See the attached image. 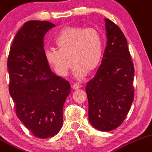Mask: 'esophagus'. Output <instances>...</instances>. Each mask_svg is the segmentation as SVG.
<instances>
[{
  "label": "esophagus",
  "mask_w": 152,
  "mask_h": 152,
  "mask_svg": "<svg viewBox=\"0 0 152 152\" xmlns=\"http://www.w3.org/2000/svg\"><path fill=\"white\" fill-rule=\"evenodd\" d=\"M80 88H81V85H80L79 83H75V84L72 85V88L74 90H77Z\"/></svg>",
  "instance_id": "esophagus-1"
}]
</instances>
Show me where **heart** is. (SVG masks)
Returning <instances> with one entry per match:
<instances>
[{"instance_id":"heart-1","label":"heart","mask_w":152,"mask_h":152,"mask_svg":"<svg viewBox=\"0 0 152 152\" xmlns=\"http://www.w3.org/2000/svg\"><path fill=\"white\" fill-rule=\"evenodd\" d=\"M55 44L58 49H45L44 57L58 75H67L71 62L77 78L83 77L88 72H92L100 64L103 42L95 28L66 27L56 37Z\"/></svg>"}]
</instances>
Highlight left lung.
Instances as JSON below:
<instances>
[{"label": "left lung", "instance_id": "1", "mask_svg": "<svg viewBox=\"0 0 152 152\" xmlns=\"http://www.w3.org/2000/svg\"><path fill=\"white\" fill-rule=\"evenodd\" d=\"M105 22L106 47L101 64L85 90L90 123L99 131H110L124 122L131 108L134 67L122 31L108 18Z\"/></svg>", "mask_w": 152, "mask_h": 152}]
</instances>
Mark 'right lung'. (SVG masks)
Wrapping results in <instances>:
<instances>
[{
  "instance_id": "1",
  "label": "right lung",
  "mask_w": 152,
  "mask_h": 152,
  "mask_svg": "<svg viewBox=\"0 0 152 152\" xmlns=\"http://www.w3.org/2000/svg\"><path fill=\"white\" fill-rule=\"evenodd\" d=\"M55 26L49 21H27L13 39L7 67L9 93L17 117L33 135H57L63 124L62 109L71 86L51 70L44 57V37Z\"/></svg>"
}]
</instances>
